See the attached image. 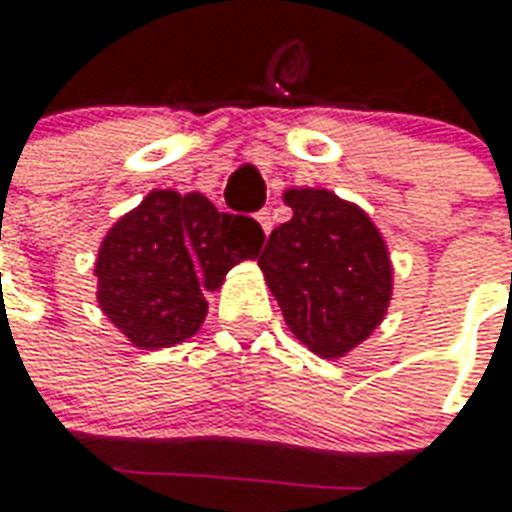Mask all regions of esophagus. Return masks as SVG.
Instances as JSON below:
<instances>
[{
	"instance_id": "obj_1",
	"label": "esophagus",
	"mask_w": 512,
	"mask_h": 512,
	"mask_svg": "<svg viewBox=\"0 0 512 512\" xmlns=\"http://www.w3.org/2000/svg\"><path fill=\"white\" fill-rule=\"evenodd\" d=\"M257 223H260V228H263L265 236H268V233H271V228H273L271 209H260V212H257Z\"/></svg>"
}]
</instances>
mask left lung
<instances>
[{
  "instance_id": "1",
  "label": "left lung",
  "mask_w": 512,
  "mask_h": 512,
  "mask_svg": "<svg viewBox=\"0 0 512 512\" xmlns=\"http://www.w3.org/2000/svg\"><path fill=\"white\" fill-rule=\"evenodd\" d=\"M292 220L273 228L260 271L287 327L321 358H340L388 311L393 268L364 209L324 188H289Z\"/></svg>"
}]
</instances>
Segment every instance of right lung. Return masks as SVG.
Returning a JSON list of instances; mask_svg holds the SVG:
<instances>
[{"label":"right lung","mask_w":512,"mask_h":512,"mask_svg":"<svg viewBox=\"0 0 512 512\" xmlns=\"http://www.w3.org/2000/svg\"><path fill=\"white\" fill-rule=\"evenodd\" d=\"M257 220L217 212L201 193L151 191L98 249V303L135 348H170L199 332L204 292L241 260H255Z\"/></svg>","instance_id":"1"}]
</instances>
